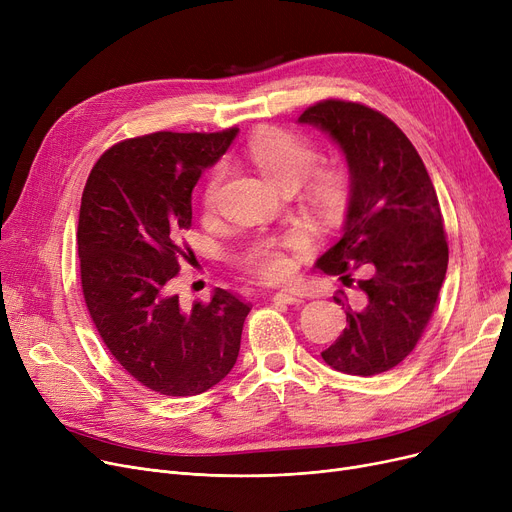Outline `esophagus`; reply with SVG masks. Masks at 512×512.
I'll return each instance as SVG.
<instances>
[{
    "mask_svg": "<svg viewBox=\"0 0 512 512\" xmlns=\"http://www.w3.org/2000/svg\"><path fill=\"white\" fill-rule=\"evenodd\" d=\"M272 301H274V303H282V305H299V303H303V299L299 297V294L288 292V290L274 292V294H272Z\"/></svg>",
    "mask_w": 512,
    "mask_h": 512,
    "instance_id": "34e87169",
    "label": "esophagus"
}]
</instances>
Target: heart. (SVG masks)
I'll return each instance as SVG.
<instances>
[{
    "instance_id": "obj_1",
    "label": "heart",
    "mask_w": 512,
    "mask_h": 512,
    "mask_svg": "<svg viewBox=\"0 0 512 512\" xmlns=\"http://www.w3.org/2000/svg\"><path fill=\"white\" fill-rule=\"evenodd\" d=\"M247 155L267 180L286 188V191H294L303 184L305 199L317 220L324 224H336L342 220L348 199H351V172L338 161L313 168L319 159V151L301 134L276 126L261 128L251 137ZM224 178V164H215L209 170L201 191L203 211H213ZM307 245L309 236L303 230L255 238L242 255V267L267 282L286 280L294 267L290 253L294 249H305Z\"/></svg>"
}]
</instances>
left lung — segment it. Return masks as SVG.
I'll list each match as a JSON object with an SVG mask.
<instances>
[{
  "instance_id": "obj_1",
  "label": "left lung",
  "mask_w": 512,
  "mask_h": 512,
  "mask_svg": "<svg viewBox=\"0 0 512 512\" xmlns=\"http://www.w3.org/2000/svg\"><path fill=\"white\" fill-rule=\"evenodd\" d=\"M299 122L328 132L351 172L344 234L315 267L346 286L353 272L367 274L348 326L321 357L348 375H378L411 355L438 303L448 242L436 188L407 134L373 107L324 99Z\"/></svg>"
}]
</instances>
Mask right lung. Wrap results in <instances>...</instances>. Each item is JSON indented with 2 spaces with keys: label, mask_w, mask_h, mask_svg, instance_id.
<instances>
[{
  "label": "right lung",
  "mask_w": 512,
  "mask_h": 512,
  "mask_svg": "<svg viewBox=\"0 0 512 512\" xmlns=\"http://www.w3.org/2000/svg\"><path fill=\"white\" fill-rule=\"evenodd\" d=\"M238 128L153 132L107 149L80 201V284L107 351L145 388L195 396L236 363L251 305L218 288L191 309L172 294L180 261L193 257L191 195Z\"/></svg>",
  "instance_id": "add662e5"
}]
</instances>
